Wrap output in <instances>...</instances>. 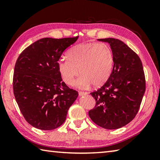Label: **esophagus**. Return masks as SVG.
<instances>
[{"label":"esophagus","instance_id":"obj_1","mask_svg":"<svg viewBox=\"0 0 160 160\" xmlns=\"http://www.w3.org/2000/svg\"><path fill=\"white\" fill-rule=\"evenodd\" d=\"M86 94H88V92H79V96H84V95H86Z\"/></svg>","mask_w":160,"mask_h":160}]
</instances>
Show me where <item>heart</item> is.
Segmentation results:
<instances>
[{"label":"heart","instance_id":"obj_1","mask_svg":"<svg viewBox=\"0 0 160 160\" xmlns=\"http://www.w3.org/2000/svg\"><path fill=\"white\" fill-rule=\"evenodd\" d=\"M67 58L58 61V69L67 85H72L78 75L77 85L89 88L92 84L98 88L107 82L113 66L112 48L105 43H82L75 46L68 53Z\"/></svg>","mask_w":160,"mask_h":160}]
</instances>
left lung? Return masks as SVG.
Masks as SVG:
<instances>
[{
  "label": "left lung",
  "mask_w": 160,
  "mask_h": 160,
  "mask_svg": "<svg viewBox=\"0 0 160 160\" xmlns=\"http://www.w3.org/2000/svg\"><path fill=\"white\" fill-rule=\"evenodd\" d=\"M109 44L113 66L104 85L90 94L95 99L88 114L97 125L106 129L126 126L136 116L145 92V78L139 56L114 38L97 39Z\"/></svg>",
  "instance_id": "obj_1"
}]
</instances>
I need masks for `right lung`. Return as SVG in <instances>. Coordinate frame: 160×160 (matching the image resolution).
Returning <instances> with one entry per match:
<instances>
[{"mask_svg": "<svg viewBox=\"0 0 160 160\" xmlns=\"http://www.w3.org/2000/svg\"><path fill=\"white\" fill-rule=\"evenodd\" d=\"M78 37L43 38L27 47L16 61L13 92L22 114L38 129L61 126L78 96L62 81L58 61Z\"/></svg>", "mask_w": 160, "mask_h": 160, "instance_id": "right-lung-1", "label": "right lung"}]
</instances>
